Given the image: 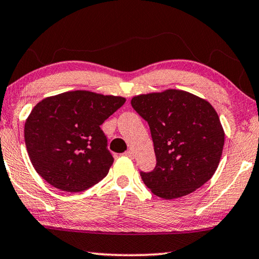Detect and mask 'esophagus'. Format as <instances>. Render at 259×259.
<instances>
[{"label":"esophagus","mask_w":259,"mask_h":259,"mask_svg":"<svg viewBox=\"0 0 259 259\" xmlns=\"http://www.w3.org/2000/svg\"><path fill=\"white\" fill-rule=\"evenodd\" d=\"M124 156H128V157H130V159H134V152L133 151H126L125 153H124Z\"/></svg>","instance_id":"esophagus-1"}]
</instances>
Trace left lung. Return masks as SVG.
<instances>
[{
    "mask_svg": "<svg viewBox=\"0 0 259 259\" xmlns=\"http://www.w3.org/2000/svg\"><path fill=\"white\" fill-rule=\"evenodd\" d=\"M131 105L151 129L156 166L140 175L153 194L182 198L213 176L225 133L211 104L187 91L166 89L135 96Z\"/></svg>",
    "mask_w": 259,
    "mask_h": 259,
    "instance_id": "left-lung-1",
    "label": "left lung"
}]
</instances>
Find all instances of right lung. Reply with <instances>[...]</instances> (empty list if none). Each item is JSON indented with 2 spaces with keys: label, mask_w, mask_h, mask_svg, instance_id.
<instances>
[{
  "label": "right lung",
  "mask_w": 259,
  "mask_h": 259,
  "mask_svg": "<svg viewBox=\"0 0 259 259\" xmlns=\"http://www.w3.org/2000/svg\"><path fill=\"white\" fill-rule=\"evenodd\" d=\"M125 103L121 96L67 91L35 105L25 122V143L40 176L58 190L82 192L113 164L100 125Z\"/></svg>",
  "instance_id": "add662e5"
}]
</instances>
